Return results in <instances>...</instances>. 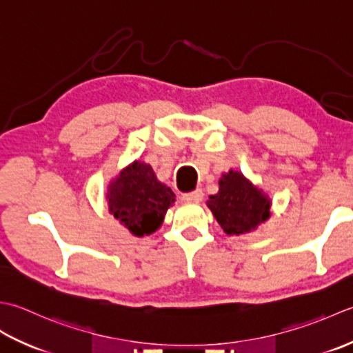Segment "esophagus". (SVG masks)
I'll use <instances>...</instances> for the list:
<instances>
[{
  "label": "esophagus",
  "instance_id": "34e87169",
  "mask_svg": "<svg viewBox=\"0 0 353 353\" xmlns=\"http://www.w3.org/2000/svg\"><path fill=\"white\" fill-rule=\"evenodd\" d=\"M203 198H204V192L201 189H196V190L189 192V193H184V195L181 196L184 203H199V201Z\"/></svg>",
  "mask_w": 353,
  "mask_h": 353
}]
</instances>
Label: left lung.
Returning a JSON list of instances; mask_svg holds the SVG:
<instances>
[{"mask_svg":"<svg viewBox=\"0 0 353 353\" xmlns=\"http://www.w3.org/2000/svg\"><path fill=\"white\" fill-rule=\"evenodd\" d=\"M207 204L227 234L248 233L270 218L271 201L245 176L233 170L222 175L219 192L210 196Z\"/></svg>","mask_w":353,"mask_h":353,"instance_id":"left-lung-1","label":"left lung"}]
</instances>
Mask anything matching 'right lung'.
<instances>
[{
    "mask_svg": "<svg viewBox=\"0 0 353 353\" xmlns=\"http://www.w3.org/2000/svg\"><path fill=\"white\" fill-rule=\"evenodd\" d=\"M175 193L158 181L149 164L135 161L108 190V204L114 218L135 236L154 233L161 225Z\"/></svg>",
    "mask_w": 353,
    "mask_h": 353,
    "instance_id": "obj_1",
    "label": "right lung"
}]
</instances>
